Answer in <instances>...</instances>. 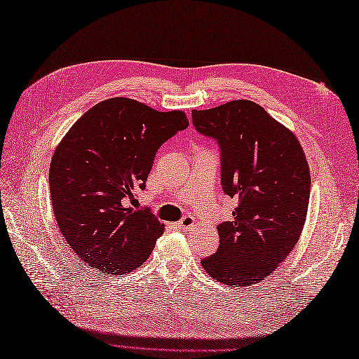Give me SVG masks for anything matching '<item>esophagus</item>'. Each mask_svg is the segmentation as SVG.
Masks as SVG:
<instances>
[{"mask_svg": "<svg viewBox=\"0 0 359 359\" xmlns=\"http://www.w3.org/2000/svg\"><path fill=\"white\" fill-rule=\"evenodd\" d=\"M196 220L193 216H184L180 220H179V228H184V230H188V228L194 226Z\"/></svg>", "mask_w": 359, "mask_h": 359, "instance_id": "obj_1", "label": "esophagus"}]
</instances>
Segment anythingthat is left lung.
I'll return each instance as SVG.
<instances>
[{"label": "left lung", "instance_id": "left-lung-1", "mask_svg": "<svg viewBox=\"0 0 359 359\" xmlns=\"http://www.w3.org/2000/svg\"><path fill=\"white\" fill-rule=\"evenodd\" d=\"M191 116L197 131L219 143L224 193L239 199L231 222L217 225L219 248L202 266L225 285L259 284L301 238L310 199L306 154L296 135L255 102Z\"/></svg>", "mask_w": 359, "mask_h": 359}]
</instances>
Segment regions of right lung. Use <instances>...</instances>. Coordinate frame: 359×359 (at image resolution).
<instances>
[{
  "label": "right lung",
  "instance_id": "right-lung-1",
  "mask_svg": "<svg viewBox=\"0 0 359 359\" xmlns=\"http://www.w3.org/2000/svg\"><path fill=\"white\" fill-rule=\"evenodd\" d=\"M187 128L184 111L116 97L83 114L60 142L49 170L53 215L89 269L116 276L149 257L165 226L128 201L144 189L158 148Z\"/></svg>",
  "mask_w": 359,
  "mask_h": 359
}]
</instances>
